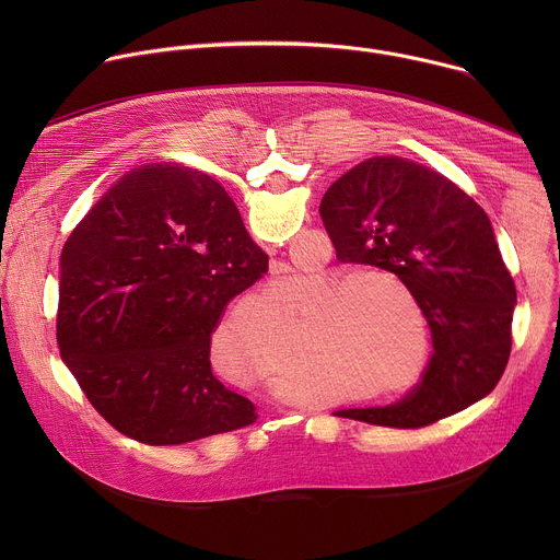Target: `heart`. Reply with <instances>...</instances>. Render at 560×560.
I'll return each instance as SVG.
<instances>
[{"label":"heart","mask_w":560,"mask_h":560,"mask_svg":"<svg viewBox=\"0 0 560 560\" xmlns=\"http://www.w3.org/2000/svg\"><path fill=\"white\" fill-rule=\"evenodd\" d=\"M370 283L381 281L368 272H330L307 285V292L322 296L318 305H292L285 318L272 296H246L214 328L212 354L225 370L257 381L275 374L281 387L303 385L307 368L348 383L394 376L404 368L406 350L370 312ZM283 290L290 294V285Z\"/></svg>","instance_id":"1"}]
</instances>
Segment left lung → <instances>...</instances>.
<instances>
[{
  "mask_svg": "<svg viewBox=\"0 0 560 560\" xmlns=\"http://www.w3.org/2000/svg\"><path fill=\"white\" fill-rule=\"evenodd\" d=\"M318 212L341 261L406 283L434 346L421 381L396 404L335 415L417 430L488 396L512 352L516 288L483 208L436 171L389 154L339 177Z\"/></svg>",
  "mask_w": 560,
  "mask_h": 560,
  "instance_id": "left-lung-1",
  "label": "left lung"
}]
</instances>
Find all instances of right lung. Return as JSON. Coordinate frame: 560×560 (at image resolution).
Here are the masks:
<instances>
[{"mask_svg":"<svg viewBox=\"0 0 560 560\" xmlns=\"http://www.w3.org/2000/svg\"><path fill=\"white\" fill-rule=\"evenodd\" d=\"M268 272L228 192L201 171H128L70 232L57 343L93 408L121 434L182 445L253 425L250 398L210 365L225 305Z\"/></svg>","mask_w":560,"mask_h":560,"instance_id":"add662e5","label":"right lung"}]
</instances>
